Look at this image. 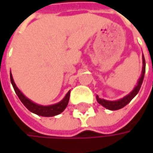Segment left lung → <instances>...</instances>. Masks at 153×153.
<instances>
[{
	"label": "left lung",
	"instance_id": "obj_1",
	"mask_svg": "<svg viewBox=\"0 0 153 153\" xmlns=\"http://www.w3.org/2000/svg\"><path fill=\"white\" fill-rule=\"evenodd\" d=\"M142 71H141V75L140 77L139 78L138 82L136 86L134 87V88L133 89L132 91L130 92L128 94H127L126 96H124L123 98H122L120 100H104V99H100L99 98V96H96V100L99 104H100L102 106H104L105 108L111 110V111H116V110H119V109L124 107L126 105H128V103L130 102L133 100V98L137 94H138L139 90L141 87V84L143 82V79H144L145 72H146V61H145L144 55H142Z\"/></svg>",
	"mask_w": 153,
	"mask_h": 153
}]
</instances>
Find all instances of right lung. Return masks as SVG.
<instances>
[{
    "label": "right lung",
    "instance_id": "obj_1",
    "mask_svg": "<svg viewBox=\"0 0 153 153\" xmlns=\"http://www.w3.org/2000/svg\"><path fill=\"white\" fill-rule=\"evenodd\" d=\"M10 79H11V82L12 85L14 88V91L16 94L18 95V97L19 98L21 102L24 104V105L30 111H31L35 114L38 115V116H42V117H53L56 115H59L61 113L62 111H64V110L66 108L68 102H69V99H70V93L71 90L65 94V96L62 100L59 103H56L53 105H38L36 103L33 102L32 100H30L22 93V92L19 89V88L16 86L14 82V80L13 78V75L10 72Z\"/></svg>",
    "mask_w": 153,
    "mask_h": 153
}]
</instances>
